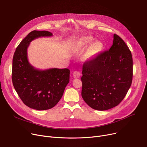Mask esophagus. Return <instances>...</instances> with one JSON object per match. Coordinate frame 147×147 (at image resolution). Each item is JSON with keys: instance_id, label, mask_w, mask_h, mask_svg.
Returning <instances> with one entry per match:
<instances>
[{"instance_id": "obj_1", "label": "esophagus", "mask_w": 147, "mask_h": 147, "mask_svg": "<svg viewBox=\"0 0 147 147\" xmlns=\"http://www.w3.org/2000/svg\"><path fill=\"white\" fill-rule=\"evenodd\" d=\"M80 75H81V73H80V72H79V71H75L73 73V77H74V78H79V77H80Z\"/></svg>"}]
</instances>
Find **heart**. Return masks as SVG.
I'll return each mask as SVG.
<instances>
[{
	"instance_id": "heart-1",
	"label": "heart",
	"mask_w": 147,
	"mask_h": 147,
	"mask_svg": "<svg viewBox=\"0 0 147 147\" xmlns=\"http://www.w3.org/2000/svg\"><path fill=\"white\" fill-rule=\"evenodd\" d=\"M94 37L89 36L83 37L80 39V40L76 41L73 46L74 51L77 53L83 51L84 48L90 45L94 41ZM102 48L103 44L100 41H96L93 42L85 52L83 55V60H89L90 58L93 57L102 50Z\"/></svg>"
}]
</instances>
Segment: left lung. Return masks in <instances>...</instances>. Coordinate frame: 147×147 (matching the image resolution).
<instances>
[{"instance_id": "1", "label": "left lung", "mask_w": 147, "mask_h": 147, "mask_svg": "<svg viewBox=\"0 0 147 147\" xmlns=\"http://www.w3.org/2000/svg\"><path fill=\"white\" fill-rule=\"evenodd\" d=\"M131 52L122 39L113 35L109 50L85 62L82 96L92 108L108 110L124 99L132 81Z\"/></svg>"}]
</instances>
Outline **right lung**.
I'll return each instance as SVG.
<instances>
[{
    "mask_svg": "<svg viewBox=\"0 0 147 147\" xmlns=\"http://www.w3.org/2000/svg\"><path fill=\"white\" fill-rule=\"evenodd\" d=\"M47 31H33L19 44L12 61V83L18 96L30 108L44 111L55 106L70 81L68 68L41 70L29 63L27 49L30 42L40 37L51 36Z\"/></svg>",
    "mask_w": 147,
    "mask_h": 147,
    "instance_id": "obj_1",
    "label": "right lung"
}]
</instances>
